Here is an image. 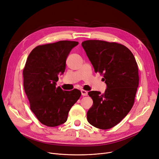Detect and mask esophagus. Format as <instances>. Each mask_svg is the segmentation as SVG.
<instances>
[{
  "mask_svg": "<svg viewBox=\"0 0 159 159\" xmlns=\"http://www.w3.org/2000/svg\"><path fill=\"white\" fill-rule=\"evenodd\" d=\"M80 91H81V94H82V96H87L88 95V91H87L82 89Z\"/></svg>",
  "mask_w": 159,
  "mask_h": 159,
  "instance_id": "esophagus-1",
  "label": "esophagus"
}]
</instances>
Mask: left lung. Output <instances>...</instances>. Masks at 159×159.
<instances>
[{"instance_id":"1","label":"left lung","mask_w":159,"mask_h":159,"mask_svg":"<svg viewBox=\"0 0 159 159\" xmlns=\"http://www.w3.org/2000/svg\"><path fill=\"white\" fill-rule=\"evenodd\" d=\"M82 46L95 73L103 75L106 84L103 94L88 92L93 104L87 112V120L98 129H110L128 115L134 103L139 80L136 60L120 44L89 40Z\"/></svg>"}]
</instances>
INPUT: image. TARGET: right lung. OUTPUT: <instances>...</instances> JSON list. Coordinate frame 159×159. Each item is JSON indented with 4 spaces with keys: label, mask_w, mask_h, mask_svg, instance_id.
I'll return each instance as SVG.
<instances>
[{
    "label": "right lung",
    "mask_w": 159,
    "mask_h": 159,
    "mask_svg": "<svg viewBox=\"0 0 159 159\" xmlns=\"http://www.w3.org/2000/svg\"><path fill=\"white\" fill-rule=\"evenodd\" d=\"M78 44V42L61 40L38 46L27 58L23 70L25 93L31 110L47 126L66 122L71 107L81 95L79 89L64 91L56 87L58 75L64 73L67 58Z\"/></svg>",
    "instance_id": "right-lung-1"
}]
</instances>
